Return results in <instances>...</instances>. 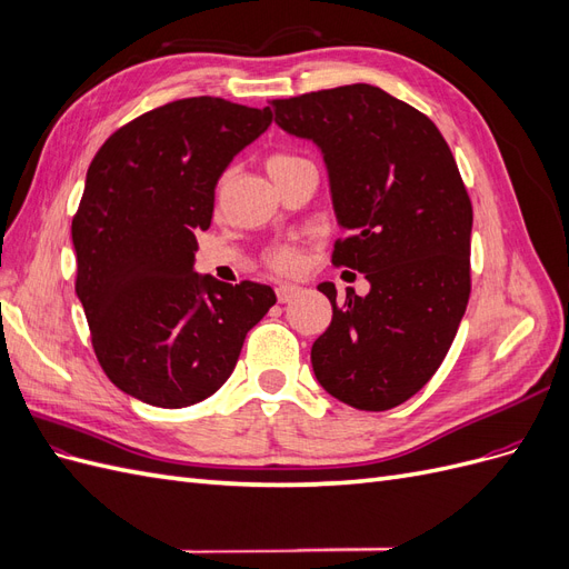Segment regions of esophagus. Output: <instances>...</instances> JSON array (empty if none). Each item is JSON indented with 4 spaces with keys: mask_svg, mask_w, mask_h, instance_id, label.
<instances>
[{
    "mask_svg": "<svg viewBox=\"0 0 569 569\" xmlns=\"http://www.w3.org/2000/svg\"><path fill=\"white\" fill-rule=\"evenodd\" d=\"M274 295H278L280 303H287V301H291V299L301 295V287H297V284H278V287H274Z\"/></svg>",
    "mask_w": 569,
    "mask_h": 569,
    "instance_id": "1",
    "label": "esophagus"
}]
</instances>
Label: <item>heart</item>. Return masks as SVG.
<instances>
[{"label": "heart", "mask_w": 569, "mask_h": 569, "mask_svg": "<svg viewBox=\"0 0 569 569\" xmlns=\"http://www.w3.org/2000/svg\"><path fill=\"white\" fill-rule=\"evenodd\" d=\"M303 166H313V163L308 161L306 157H301V153H297V151H284V149L270 153L268 161H266V168H268V173H270L272 180H278V178L291 173V170L303 168ZM228 178H230L228 173H222L220 180L216 182V201H220L222 192H226ZM266 261H268V266L274 268V270L291 272V270L299 268L301 256H299V251H297L295 247L280 244V247H272V249L266 253Z\"/></svg>", "instance_id": "1"}]
</instances>
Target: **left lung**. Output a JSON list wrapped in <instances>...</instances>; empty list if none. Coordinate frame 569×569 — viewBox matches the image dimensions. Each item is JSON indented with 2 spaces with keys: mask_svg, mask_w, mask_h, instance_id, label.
Returning a JSON list of instances; mask_svg holds the SVG:
<instances>
[{
  "mask_svg": "<svg viewBox=\"0 0 569 569\" xmlns=\"http://www.w3.org/2000/svg\"><path fill=\"white\" fill-rule=\"evenodd\" d=\"M272 111L322 151L347 230L332 263L370 282L343 303L332 282L318 284L332 322L311 349L313 372L341 403L389 410L432 380L468 308V189L432 120L372 84L272 99Z\"/></svg>",
  "mask_w": 569,
  "mask_h": 569,
  "instance_id": "8db88e82",
  "label": "left lung"
}]
</instances>
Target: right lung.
Instances as JSON below:
<instances>
[{
  "mask_svg": "<svg viewBox=\"0 0 569 569\" xmlns=\"http://www.w3.org/2000/svg\"><path fill=\"white\" fill-rule=\"evenodd\" d=\"M270 123L268 107L178 99L118 128L88 168L71 228L76 295L101 370L149 406L209 399L278 301L268 284L194 272L218 178Z\"/></svg>",
  "mask_w": 569,
  "mask_h": 569,
  "instance_id": "1",
  "label": "right lung"
}]
</instances>
